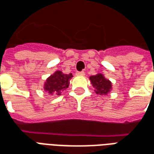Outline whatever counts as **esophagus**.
Masks as SVG:
<instances>
[{
    "instance_id": "1",
    "label": "esophagus",
    "mask_w": 154,
    "mask_h": 154,
    "mask_svg": "<svg viewBox=\"0 0 154 154\" xmlns=\"http://www.w3.org/2000/svg\"><path fill=\"white\" fill-rule=\"evenodd\" d=\"M77 75H79V76H83V75H85V72H77Z\"/></svg>"
}]
</instances>
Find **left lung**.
Listing matches in <instances>:
<instances>
[{
    "label": "left lung",
    "instance_id": "obj_1",
    "mask_svg": "<svg viewBox=\"0 0 154 154\" xmlns=\"http://www.w3.org/2000/svg\"><path fill=\"white\" fill-rule=\"evenodd\" d=\"M90 81L92 84V87L95 88L96 93L100 96L107 95L112 89L111 82L104 77L103 74L98 73L94 76H91Z\"/></svg>",
    "mask_w": 154,
    "mask_h": 154
}]
</instances>
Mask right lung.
I'll return each mask as SVG.
<instances>
[{
	"label": "right lung",
	"instance_id": "obj_1",
	"mask_svg": "<svg viewBox=\"0 0 154 154\" xmlns=\"http://www.w3.org/2000/svg\"><path fill=\"white\" fill-rule=\"evenodd\" d=\"M72 77V73L64 74L61 71H56L50 77H48L44 82V91L49 95L60 96L61 93L68 87Z\"/></svg>",
	"mask_w": 154,
	"mask_h": 154
}]
</instances>
